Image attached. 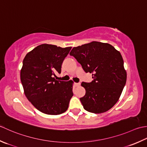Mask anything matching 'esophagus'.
Segmentation results:
<instances>
[{"label": "esophagus", "instance_id": "obj_1", "mask_svg": "<svg viewBox=\"0 0 147 147\" xmlns=\"http://www.w3.org/2000/svg\"><path fill=\"white\" fill-rule=\"evenodd\" d=\"M75 85H76V86H79L80 85V82H75Z\"/></svg>", "mask_w": 147, "mask_h": 147}]
</instances>
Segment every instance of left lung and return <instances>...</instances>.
Segmentation results:
<instances>
[{
	"label": "left lung",
	"instance_id": "8db88e82",
	"mask_svg": "<svg viewBox=\"0 0 147 147\" xmlns=\"http://www.w3.org/2000/svg\"><path fill=\"white\" fill-rule=\"evenodd\" d=\"M70 55L86 73L92 74V82L81 84L86 89L80 98L84 109L94 113L108 111L117 102L126 82L121 53L109 44L93 41L74 47Z\"/></svg>",
	"mask_w": 147,
	"mask_h": 147
}]
</instances>
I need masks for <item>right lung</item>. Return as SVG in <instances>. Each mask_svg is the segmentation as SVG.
Instances as JSON below:
<instances>
[{
    "label": "right lung",
    "instance_id": "1",
    "mask_svg": "<svg viewBox=\"0 0 147 147\" xmlns=\"http://www.w3.org/2000/svg\"><path fill=\"white\" fill-rule=\"evenodd\" d=\"M71 48L43 44L26 54L23 61L20 78L25 94L46 114L64 113L73 96L72 80L61 81L54 77L56 73H61L62 63Z\"/></svg>",
    "mask_w": 147,
    "mask_h": 147
}]
</instances>
